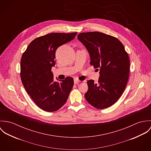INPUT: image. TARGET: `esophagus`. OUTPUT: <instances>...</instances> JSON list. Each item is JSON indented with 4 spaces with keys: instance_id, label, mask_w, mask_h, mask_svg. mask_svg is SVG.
<instances>
[{
    "instance_id": "esophagus-1",
    "label": "esophagus",
    "mask_w": 151,
    "mask_h": 151,
    "mask_svg": "<svg viewBox=\"0 0 151 151\" xmlns=\"http://www.w3.org/2000/svg\"><path fill=\"white\" fill-rule=\"evenodd\" d=\"M80 82V80H77V79H76V78L74 80V84H78Z\"/></svg>"
}]
</instances>
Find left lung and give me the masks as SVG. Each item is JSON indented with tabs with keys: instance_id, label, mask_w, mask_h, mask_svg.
<instances>
[{
	"instance_id": "1",
	"label": "left lung",
	"mask_w": 151,
	"mask_h": 151,
	"mask_svg": "<svg viewBox=\"0 0 151 151\" xmlns=\"http://www.w3.org/2000/svg\"><path fill=\"white\" fill-rule=\"evenodd\" d=\"M77 38L89 53L90 65L100 70L97 83L93 80L87 81L88 89L85 98L96 109L110 107L119 100L127 84L129 74L128 53L117 38L102 32H82Z\"/></svg>"
}]
</instances>
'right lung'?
I'll list each match as a JSON object with an SVG mask.
<instances>
[{"mask_svg": "<svg viewBox=\"0 0 151 151\" xmlns=\"http://www.w3.org/2000/svg\"><path fill=\"white\" fill-rule=\"evenodd\" d=\"M77 34L53 32L37 38L22 55V83L35 104L45 111L52 112L62 107L73 88L72 77L55 82L51 69L56 63V49L73 40Z\"/></svg>", "mask_w": 151, "mask_h": 151, "instance_id": "obj_1", "label": "right lung"}]
</instances>
